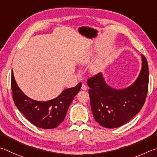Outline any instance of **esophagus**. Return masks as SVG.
Returning a JSON list of instances; mask_svg holds the SVG:
<instances>
[{"label": "esophagus", "mask_w": 157, "mask_h": 157, "mask_svg": "<svg viewBox=\"0 0 157 157\" xmlns=\"http://www.w3.org/2000/svg\"><path fill=\"white\" fill-rule=\"evenodd\" d=\"M87 86H86V85L85 84H82V86H81V89L83 90H87Z\"/></svg>", "instance_id": "1"}]
</instances>
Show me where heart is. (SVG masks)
Segmentation results:
<instances>
[{
	"mask_svg": "<svg viewBox=\"0 0 157 157\" xmlns=\"http://www.w3.org/2000/svg\"><path fill=\"white\" fill-rule=\"evenodd\" d=\"M92 54H84L83 56L80 57L79 61L82 64H85L88 62V60L91 58ZM104 68V62L103 60L101 57H98L95 60L94 63H92V65L90 66V71L92 74H97L100 73L101 71H102Z\"/></svg>",
	"mask_w": 157,
	"mask_h": 157,
	"instance_id": "b5f03b06",
	"label": "heart"
}]
</instances>
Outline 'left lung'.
Instances as JSON below:
<instances>
[{
  "label": "left lung",
  "instance_id": "obj_1",
  "mask_svg": "<svg viewBox=\"0 0 157 157\" xmlns=\"http://www.w3.org/2000/svg\"><path fill=\"white\" fill-rule=\"evenodd\" d=\"M142 67L134 83L124 89H114L105 83L103 74L90 78L92 112L96 121L106 128H116L125 124L144 106L148 90L147 61L142 54Z\"/></svg>",
  "mask_w": 157,
  "mask_h": 157
}]
</instances>
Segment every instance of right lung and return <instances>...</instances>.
Returning <instances> with one entry per match:
<instances>
[{
    "instance_id": "1",
    "label": "right lung",
    "mask_w": 157,
    "mask_h": 157,
    "mask_svg": "<svg viewBox=\"0 0 157 157\" xmlns=\"http://www.w3.org/2000/svg\"><path fill=\"white\" fill-rule=\"evenodd\" d=\"M13 100L18 110L38 128L53 129L64 120L67 109L81 87V83L64 90L59 97L48 101H38L24 94L15 81L13 71L11 78Z\"/></svg>"
}]
</instances>
